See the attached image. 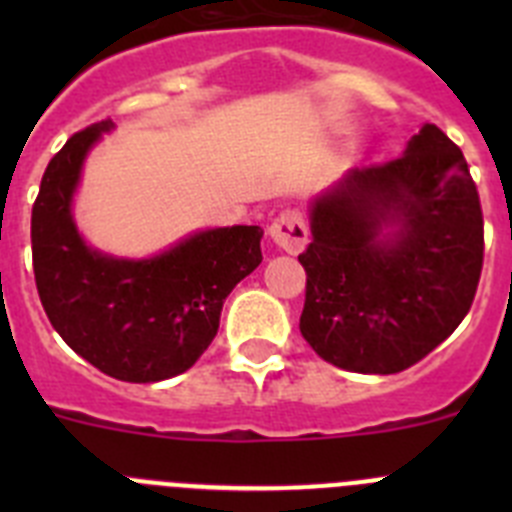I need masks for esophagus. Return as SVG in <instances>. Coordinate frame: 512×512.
I'll return each mask as SVG.
<instances>
[{"mask_svg":"<svg viewBox=\"0 0 512 512\" xmlns=\"http://www.w3.org/2000/svg\"><path fill=\"white\" fill-rule=\"evenodd\" d=\"M271 241L277 243L282 251L287 253H300L302 248L307 246V225L302 220L300 212L295 210H287L271 223L269 228Z\"/></svg>","mask_w":512,"mask_h":512,"instance_id":"obj_1","label":"esophagus"}]
</instances>
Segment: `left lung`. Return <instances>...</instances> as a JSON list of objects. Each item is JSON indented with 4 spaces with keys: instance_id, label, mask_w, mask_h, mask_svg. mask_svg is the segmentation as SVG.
Returning <instances> with one entry per match:
<instances>
[{
    "instance_id": "1",
    "label": "left lung",
    "mask_w": 512,
    "mask_h": 512,
    "mask_svg": "<svg viewBox=\"0 0 512 512\" xmlns=\"http://www.w3.org/2000/svg\"><path fill=\"white\" fill-rule=\"evenodd\" d=\"M300 330L328 364L397 374L464 320L485 223L464 153L425 122L400 158L351 169L310 202Z\"/></svg>"
}]
</instances>
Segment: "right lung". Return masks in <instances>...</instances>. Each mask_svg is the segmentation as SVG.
<instances>
[{"mask_svg": "<svg viewBox=\"0 0 512 512\" xmlns=\"http://www.w3.org/2000/svg\"><path fill=\"white\" fill-rule=\"evenodd\" d=\"M112 128L102 120L71 135L45 169L30 223L35 284L51 325L81 359L122 382H161L205 354L225 297L261 264L264 230H200L151 259L89 246L71 202L84 158Z\"/></svg>", "mask_w": 512, "mask_h": 512, "instance_id": "add662e5", "label": "right lung"}]
</instances>
